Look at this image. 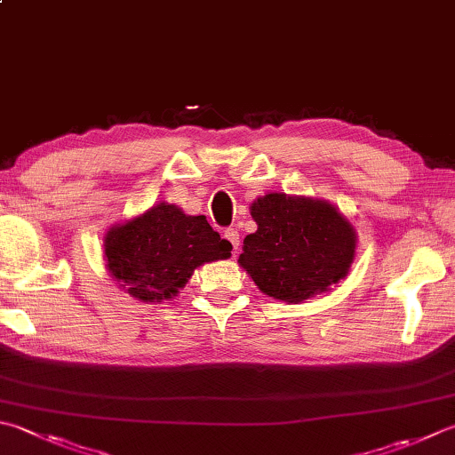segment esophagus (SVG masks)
<instances>
[{"mask_svg":"<svg viewBox=\"0 0 455 455\" xmlns=\"http://www.w3.org/2000/svg\"><path fill=\"white\" fill-rule=\"evenodd\" d=\"M224 237L228 239L231 245H234V250H237V247H239V231L235 228H228L224 231Z\"/></svg>","mask_w":455,"mask_h":455,"instance_id":"34e87169","label":"esophagus"}]
</instances>
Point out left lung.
<instances>
[{
  "label": "left lung",
  "instance_id": "obj_1",
  "mask_svg": "<svg viewBox=\"0 0 455 455\" xmlns=\"http://www.w3.org/2000/svg\"><path fill=\"white\" fill-rule=\"evenodd\" d=\"M250 210L257 231L243 239L237 263L261 293L301 303L347 277L356 231L334 205L273 192L257 198Z\"/></svg>",
  "mask_w": 455,
  "mask_h": 455
}]
</instances>
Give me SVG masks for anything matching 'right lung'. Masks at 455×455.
Listing matches in <instances>:
<instances>
[{
    "mask_svg": "<svg viewBox=\"0 0 455 455\" xmlns=\"http://www.w3.org/2000/svg\"><path fill=\"white\" fill-rule=\"evenodd\" d=\"M229 255L231 243L212 229L205 216H186L168 202L113 226L105 235L108 273L142 303L168 301L200 265Z\"/></svg>",
    "mask_w": 455,
    "mask_h": 455,
    "instance_id": "right-lung-1",
    "label": "right lung"
}]
</instances>
